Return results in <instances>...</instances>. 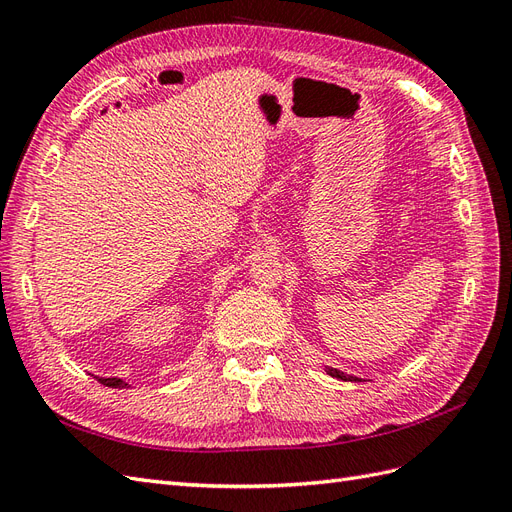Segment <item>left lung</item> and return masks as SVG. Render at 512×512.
I'll use <instances>...</instances> for the list:
<instances>
[{
	"label": "left lung",
	"mask_w": 512,
	"mask_h": 512,
	"mask_svg": "<svg viewBox=\"0 0 512 512\" xmlns=\"http://www.w3.org/2000/svg\"><path fill=\"white\" fill-rule=\"evenodd\" d=\"M327 374H329V376H333V378H337V380H344V382H354V380H359V378H354V376L344 374V371H339V369H335V367H327Z\"/></svg>",
	"instance_id": "left-lung-1"
}]
</instances>
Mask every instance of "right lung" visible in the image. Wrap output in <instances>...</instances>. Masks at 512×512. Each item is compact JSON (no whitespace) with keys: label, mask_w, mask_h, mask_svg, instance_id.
Listing matches in <instances>:
<instances>
[{"label":"right lung","mask_w":512,"mask_h":512,"mask_svg":"<svg viewBox=\"0 0 512 512\" xmlns=\"http://www.w3.org/2000/svg\"><path fill=\"white\" fill-rule=\"evenodd\" d=\"M98 382L104 386H111V389H123V386H128V382H123L121 378H98Z\"/></svg>","instance_id":"1"}]
</instances>
